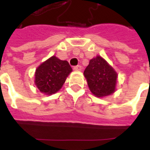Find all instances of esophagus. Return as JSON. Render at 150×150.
Masks as SVG:
<instances>
[{
  "mask_svg": "<svg viewBox=\"0 0 150 150\" xmlns=\"http://www.w3.org/2000/svg\"><path fill=\"white\" fill-rule=\"evenodd\" d=\"M74 70H75V71H81L82 70V67L81 66H79V65H78V66H76V67H74Z\"/></svg>",
  "mask_w": 150,
  "mask_h": 150,
  "instance_id": "1",
  "label": "esophagus"
}]
</instances>
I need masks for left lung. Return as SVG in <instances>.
Returning <instances> with one entry per match:
<instances>
[{
	"instance_id": "1",
	"label": "left lung",
	"mask_w": 150,
	"mask_h": 150,
	"mask_svg": "<svg viewBox=\"0 0 150 150\" xmlns=\"http://www.w3.org/2000/svg\"><path fill=\"white\" fill-rule=\"evenodd\" d=\"M88 88L96 97H105L116 91L117 73L101 56L90 60L83 72Z\"/></svg>"
}]
</instances>
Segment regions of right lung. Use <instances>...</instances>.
<instances>
[{
  "mask_svg": "<svg viewBox=\"0 0 150 150\" xmlns=\"http://www.w3.org/2000/svg\"><path fill=\"white\" fill-rule=\"evenodd\" d=\"M71 71L67 61L52 56L37 67L34 83L43 94H54L62 88Z\"/></svg>",
  "mask_w": 150,
  "mask_h": 150,
  "instance_id": "obj_1",
  "label": "right lung"
}]
</instances>
